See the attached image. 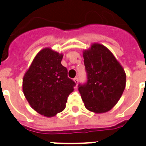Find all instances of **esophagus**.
<instances>
[{
	"mask_svg": "<svg viewBox=\"0 0 146 146\" xmlns=\"http://www.w3.org/2000/svg\"><path fill=\"white\" fill-rule=\"evenodd\" d=\"M74 81L75 82V84H76V85H78V78H74Z\"/></svg>",
	"mask_w": 146,
	"mask_h": 146,
	"instance_id": "1",
	"label": "esophagus"
}]
</instances>
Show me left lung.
Returning a JSON list of instances; mask_svg holds the SVG:
<instances>
[{"mask_svg": "<svg viewBox=\"0 0 146 146\" xmlns=\"http://www.w3.org/2000/svg\"><path fill=\"white\" fill-rule=\"evenodd\" d=\"M84 62L88 74L85 84L78 91L89 111L103 113L117 104L126 88L123 68L113 53L102 44L92 43L83 51Z\"/></svg>", "mask_w": 146, "mask_h": 146, "instance_id": "obj_1", "label": "left lung"}]
</instances>
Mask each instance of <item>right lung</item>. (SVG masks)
<instances>
[{"mask_svg": "<svg viewBox=\"0 0 146 146\" xmlns=\"http://www.w3.org/2000/svg\"><path fill=\"white\" fill-rule=\"evenodd\" d=\"M62 53L51 48L40 50L23 78V92L33 109L46 117L63 111L75 83L62 64Z\"/></svg>", "mask_w": 146, "mask_h": 146, "instance_id": "add662e5", "label": "right lung"}]
</instances>
